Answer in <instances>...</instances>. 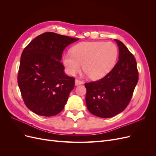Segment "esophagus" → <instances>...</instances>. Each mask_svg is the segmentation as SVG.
Segmentation results:
<instances>
[{"label":"esophagus","instance_id":"34e87169","mask_svg":"<svg viewBox=\"0 0 156 156\" xmlns=\"http://www.w3.org/2000/svg\"><path fill=\"white\" fill-rule=\"evenodd\" d=\"M75 85H79V84H83V82L82 81H81V80H79V79H75Z\"/></svg>","mask_w":156,"mask_h":156}]
</instances>
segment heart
I'll list each match as a JSON object with an SVG mask.
<instances>
[{"label": "heart", "instance_id": "heart-1", "mask_svg": "<svg viewBox=\"0 0 156 156\" xmlns=\"http://www.w3.org/2000/svg\"><path fill=\"white\" fill-rule=\"evenodd\" d=\"M72 53L64 55L62 61L66 71L75 75L83 69L91 79L102 78L114 67L118 49L112 42H82L73 47Z\"/></svg>", "mask_w": 156, "mask_h": 156}]
</instances>
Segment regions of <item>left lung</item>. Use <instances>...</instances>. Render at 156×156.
<instances>
[{
    "mask_svg": "<svg viewBox=\"0 0 156 156\" xmlns=\"http://www.w3.org/2000/svg\"><path fill=\"white\" fill-rule=\"evenodd\" d=\"M119 60L111 72L96 81L86 83V104L92 115L111 118L128 105L139 80L136 62L122 41L115 40Z\"/></svg>",
    "mask_w": 156,
    "mask_h": 156,
    "instance_id": "left-lung-1",
    "label": "left lung"
}]
</instances>
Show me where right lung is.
Returning <instances> with one entry per match:
<instances>
[{"mask_svg": "<svg viewBox=\"0 0 156 156\" xmlns=\"http://www.w3.org/2000/svg\"><path fill=\"white\" fill-rule=\"evenodd\" d=\"M79 40L54 32H45L33 39L23 50L17 83L26 106L44 116L62 111L75 86L61 62L66 47Z\"/></svg>", "mask_w": 156, "mask_h": 156, "instance_id": "1", "label": "right lung"}]
</instances>
